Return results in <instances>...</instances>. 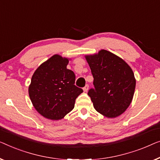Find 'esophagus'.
<instances>
[{
    "instance_id": "1",
    "label": "esophagus",
    "mask_w": 160,
    "mask_h": 160,
    "mask_svg": "<svg viewBox=\"0 0 160 160\" xmlns=\"http://www.w3.org/2000/svg\"><path fill=\"white\" fill-rule=\"evenodd\" d=\"M88 85H85V86L83 88V91H84V92H87L88 90Z\"/></svg>"
}]
</instances>
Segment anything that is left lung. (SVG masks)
Listing matches in <instances>:
<instances>
[{
    "label": "left lung",
    "mask_w": 160,
    "mask_h": 160,
    "mask_svg": "<svg viewBox=\"0 0 160 160\" xmlns=\"http://www.w3.org/2000/svg\"><path fill=\"white\" fill-rule=\"evenodd\" d=\"M93 77L94 88L88 96L98 113L114 118L124 113L133 98L136 78L122 58L107 50L85 55Z\"/></svg>",
    "instance_id": "1"
}]
</instances>
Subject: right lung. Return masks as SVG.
<instances>
[{
  "label": "right lung",
  "mask_w": 160,
  "mask_h": 160,
  "mask_svg": "<svg viewBox=\"0 0 160 160\" xmlns=\"http://www.w3.org/2000/svg\"><path fill=\"white\" fill-rule=\"evenodd\" d=\"M69 60L53 55L38 67L31 79L28 88L31 102L38 113L48 120L64 118L83 92L75 85V73L67 69Z\"/></svg>",
  "instance_id": "add662e5"
}]
</instances>
